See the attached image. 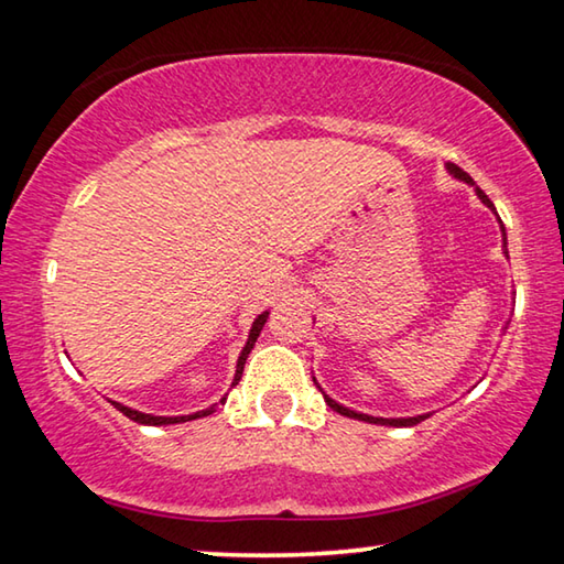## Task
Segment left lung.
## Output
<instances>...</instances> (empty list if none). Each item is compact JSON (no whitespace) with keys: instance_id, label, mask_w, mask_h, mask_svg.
<instances>
[{"instance_id":"obj_1","label":"left lung","mask_w":564,"mask_h":564,"mask_svg":"<svg viewBox=\"0 0 564 564\" xmlns=\"http://www.w3.org/2000/svg\"><path fill=\"white\" fill-rule=\"evenodd\" d=\"M446 171H448V173H452V176H454V178H458V181H464V184H469V186H474V192H476V196H479V198H481V204H484V206H489V209H491L494 214H497V209H494V204L489 202V196H487V194H484V192H481V188L474 184V178L469 176V173H466V171H462V169H458V166H456V163H446ZM499 227H501V237H505V257H509V254H507V234H505V224H501V221H499ZM312 380H315V378H312ZM315 383H317V380H315ZM317 388H319V386H317ZM319 391H323V388H319ZM323 395H325V403H327V405H330V409H333V411H337V413H340V415H348V419H358V421H366V423H378V426H415V423H421L423 419H429V415H431V413H421V415H409V419H380V415H368V413L352 411V409H348V405H343V403H337V401H333V398H330V395H327L325 391H323Z\"/></svg>"}]
</instances>
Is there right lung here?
<instances>
[{
    "instance_id": "add662e5",
    "label": "right lung",
    "mask_w": 564,
    "mask_h": 564,
    "mask_svg": "<svg viewBox=\"0 0 564 564\" xmlns=\"http://www.w3.org/2000/svg\"><path fill=\"white\" fill-rule=\"evenodd\" d=\"M267 317H270V312L264 310L262 315H257V319H254V323H252V330H249V337H247L245 348H241V352H239V360H237V372H234V380H231V386H237V383H239V378H241V370H245V362H247V358H249V352H252V348H254V343H257L259 333H262V327H264V323H267ZM110 403L116 405V409H118L120 413L128 415V419H131V421H135V423H143V426H171V423H184V421H194V419H204V415H212V413H214V409H216V405H224V403H227V395H224L219 403L209 405V409H204V411H196V413H188V415H153V413H143V411L128 409V405L118 403V401H110Z\"/></svg>"
}]
</instances>
